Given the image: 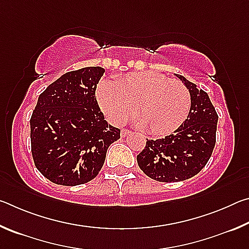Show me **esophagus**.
<instances>
[{
    "label": "esophagus",
    "mask_w": 249,
    "mask_h": 249,
    "mask_svg": "<svg viewBox=\"0 0 249 249\" xmlns=\"http://www.w3.org/2000/svg\"><path fill=\"white\" fill-rule=\"evenodd\" d=\"M130 134V130H128V129H126V128H123L121 130V136L122 137H125V136H127V135H129Z\"/></svg>",
    "instance_id": "esophagus-1"
}]
</instances>
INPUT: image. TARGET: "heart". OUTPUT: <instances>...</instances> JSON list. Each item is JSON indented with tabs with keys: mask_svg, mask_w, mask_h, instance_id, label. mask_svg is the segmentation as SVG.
Here are the masks:
<instances>
[{
	"mask_svg": "<svg viewBox=\"0 0 249 249\" xmlns=\"http://www.w3.org/2000/svg\"><path fill=\"white\" fill-rule=\"evenodd\" d=\"M96 98L113 122L128 121L136 109L142 128L159 136L174 133L191 108V94L184 83L155 72H133L113 83L100 82Z\"/></svg>",
	"mask_w": 249,
	"mask_h": 249,
	"instance_id": "1",
	"label": "heart"
}]
</instances>
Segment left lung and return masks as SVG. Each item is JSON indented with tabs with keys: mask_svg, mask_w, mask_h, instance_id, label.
<instances>
[{
	"mask_svg": "<svg viewBox=\"0 0 249 249\" xmlns=\"http://www.w3.org/2000/svg\"><path fill=\"white\" fill-rule=\"evenodd\" d=\"M190 91L191 108L188 119L165 138L147 140L137 155L146 176L159 182H178L199 174L208 163L216 142L217 113L206 92L176 74Z\"/></svg>",
	"mask_w": 249,
	"mask_h": 249,
	"instance_id": "8db88e82",
	"label": "left lung"
}]
</instances>
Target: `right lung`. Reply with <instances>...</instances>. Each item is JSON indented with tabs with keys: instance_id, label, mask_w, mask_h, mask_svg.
Returning a JSON list of instances; mask_svg holds the SVG:
<instances>
[{
	"instance_id": "right-lung-1",
	"label": "right lung",
	"mask_w": 249,
	"mask_h": 249,
	"mask_svg": "<svg viewBox=\"0 0 249 249\" xmlns=\"http://www.w3.org/2000/svg\"><path fill=\"white\" fill-rule=\"evenodd\" d=\"M101 67L70 71L49 84L31 117V144L35 166L45 178L61 185L94 179L107 151L121 130L104 120L96 101Z\"/></svg>"
}]
</instances>
